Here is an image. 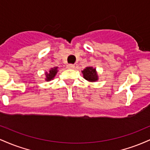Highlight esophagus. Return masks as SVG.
Returning a JSON list of instances; mask_svg holds the SVG:
<instances>
[{
	"label": "esophagus",
	"instance_id": "obj_1",
	"mask_svg": "<svg viewBox=\"0 0 150 150\" xmlns=\"http://www.w3.org/2000/svg\"><path fill=\"white\" fill-rule=\"evenodd\" d=\"M67 68H69V69H73L75 68V65L73 64H68L67 65Z\"/></svg>",
	"mask_w": 150,
	"mask_h": 150
}]
</instances>
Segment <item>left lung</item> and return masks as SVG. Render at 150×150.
Instances as JSON below:
<instances>
[{
    "mask_svg": "<svg viewBox=\"0 0 150 150\" xmlns=\"http://www.w3.org/2000/svg\"><path fill=\"white\" fill-rule=\"evenodd\" d=\"M82 73H83L84 78L89 82H94L97 80L98 77L96 70L92 67H87L85 70H82Z\"/></svg>",
    "mask_w": 150,
    "mask_h": 150,
    "instance_id": "1",
    "label": "left lung"
}]
</instances>
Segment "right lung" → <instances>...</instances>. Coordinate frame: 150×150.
<instances>
[{
    "label": "right lung",
    "mask_w": 150,
    "mask_h": 150,
    "mask_svg": "<svg viewBox=\"0 0 150 150\" xmlns=\"http://www.w3.org/2000/svg\"><path fill=\"white\" fill-rule=\"evenodd\" d=\"M57 68H58L57 67H56V68H51V70H49V73H46V81H50V80H53V78L55 77V75H56V74L57 73V72H58Z\"/></svg>",
    "instance_id": "add662e5"
}]
</instances>
